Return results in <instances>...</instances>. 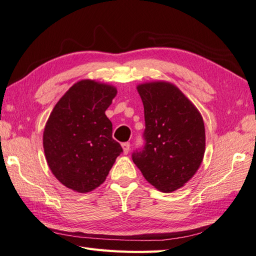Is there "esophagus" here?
<instances>
[{
    "mask_svg": "<svg viewBox=\"0 0 256 256\" xmlns=\"http://www.w3.org/2000/svg\"><path fill=\"white\" fill-rule=\"evenodd\" d=\"M122 146V149H124V154H128V152L130 150V142H124Z\"/></svg>",
    "mask_w": 256,
    "mask_h": 256,
    "instance_id": "obj_1",
    "label": "esophagus"
}]
</instances>
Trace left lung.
I'll use <instances>...</instances> for the list:
<instances>
[{
	"label": "left lung",
	"mask_w": 256,
	"mask_h": 256,
	"mask_svg": "<svg viewBox=\"0 0 256 256\" xmlns=\"http://www.w3.org/2000/svg\"><path fill=\"white\" fill-rule=\"evenodd\" d=\"M144 107V144L132 161L144 178L158 190L183 186L200 168L205 153V126L190 100L168 82L137 88Z\"/></svg>",
	"instance_id": "1"
}]
</instances>
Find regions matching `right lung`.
I'll return each instance as SVG.
<instances>
[{
	"instance_id": "add662e5",
	"label": "right lung",
	"mask_w": 256,
	"mask_h": 256,
	"mask_svg": "<svg viewBox=\"0 0 256 256\" xmlns=\"http://www.w3.org/2000/svg\"><path fill=\"white\" fill-rule=\"evenodd\" d=\"M116 93L110 85L83 80L71 86L51 112L44 132V156L51 172L68 188L95 190L122 153L105 115Z\"/></svg>"
}]
</instances>
